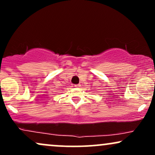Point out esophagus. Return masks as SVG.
<instances>
[{
    "instance_id": "esophagus-1",
    "label": "esophagus",
    "mask_w": 155,
    "mask_h": 155,
    "mask_svg": "<svg viewBox=\"0 0 155 155\" xmlns=\"http://www.w3.org/2000/svg\"><path fill=\"white\" fill-rule=\"evenodd\" d=\"M75 87H81V85H80V84H76Z\"/></svg>"
}]
</instances>
